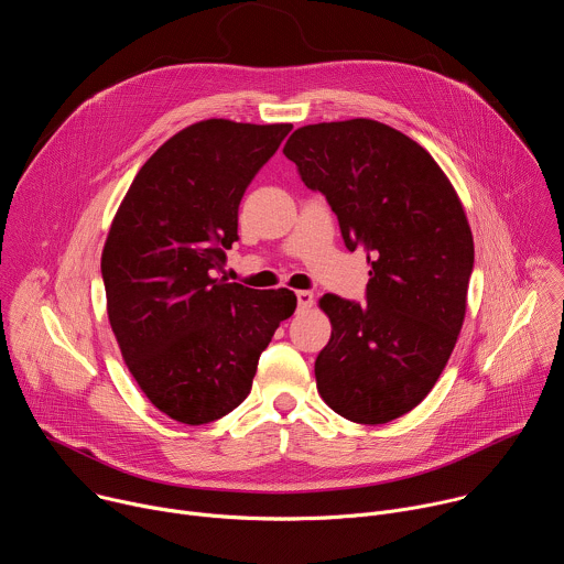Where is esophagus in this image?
<instances>
[{"label": "esophagus", "mask_w": 564, "mask_h": 564, "mask_svg": "<svg viewBox=\"0 0 564 564\" xmlns=\"http://www.w3.org/2000/svg\"><path fill=\"white\" fill-rule=\"evenodd\" d=\"M296 303H299V310H307L314 305V294L310 290H299L296 292Z\"/></svg>", "instance_id": "obj_1"}]
</instances>
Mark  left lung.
<instances>
[{
  "label": "left lung",
  "instance_id": "left-lung-1",
  "mask_svg": "<svg viewBox=\"0 0 564 564\" xmlns=\"http://www.w3.org/2000/svg\"><path fill=\"white\" fill-rule=\"evenodd\" d=\"M283 154L367 252V303L325 294L332 336L314 362L321 399L383 425L412 412L445 369L467 307L474 239L445 172L414 139L371 119L312 123Z\"/></svg>",
  "mask_w": 564,
  "mask_h": 564
}]
</instances>
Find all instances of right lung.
<instances>
[{"label": "right lung", "instance_id": "right-lung-1", "mask_svg": "<svg viewBox=\"0 0 564 564\" xmlns=\"http://www.w3.org/2000/svg\"><path fill=\"white\" fill-rule=\"evenodd\" d=\"M292 123L206 119L170 137L115 215L101 276L110 327L150 403L185 425L239 408L294 292L215 276L239 241V204Z\"/></svg>", "mask_w": 564, "mask_h": 564}]
</instances>
